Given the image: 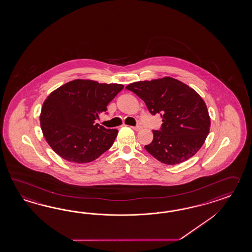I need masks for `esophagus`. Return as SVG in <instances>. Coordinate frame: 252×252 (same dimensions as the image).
Returning <instances> with one entry per match:
<instances>
[{
	"mask_svg": "<svg viewBox=\"0 0 252 252\" xmlns=\"http://www.w3.org/2000/svg\"><path fill=\"white\" fill-rule=\"evenodd\" d=\"M132 128L134 129V130H135V131H139V130H141L142 126H132Z\"/></svg>",
	"mask_w": 252,
	"mask_h": 252,
	"instance_id": "1",
	"label": "esophagus"
}]
</instances>
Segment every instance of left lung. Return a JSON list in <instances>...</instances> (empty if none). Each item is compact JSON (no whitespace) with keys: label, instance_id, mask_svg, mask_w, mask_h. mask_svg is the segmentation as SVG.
Wrapping results in <instances>:
<instances>
[{"label":"left lung","instance_id":"1","mask_svg":"<svg viewBox=\"0 0 252 252\" xmlns=\"http://www.w3.org/2000/svg\"><path fill=\"white\" fill-rule=\"evenodd\" d=\"M126 88L146 103L151 115L162 117L160 130H153V141L145 146L155 158L177 165L202 147L210 118L207 105L194 89L171 77L135 82Z\"/></svg>","mask_w":252,"mask_h":252}]
</instances>
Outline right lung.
Returning <instances> with one entry per match:
<instances>
[{"instance_id":"1","label":"right lung","mask_w":252,"mask_h":252,"mask_svg":"<svg viewBox=\"0 0 252 252\" xmlns=\"http://www.w3.org/2000/svg\"><path fill=\"white\" fill-rule=\"evenodd\" d=\"M123 88L119 84L77 79L51 93L40 121L52 149L63 159L78 164L94 161L107 151L118 131L94 121Z\"/></svg>"}]
</instances>
